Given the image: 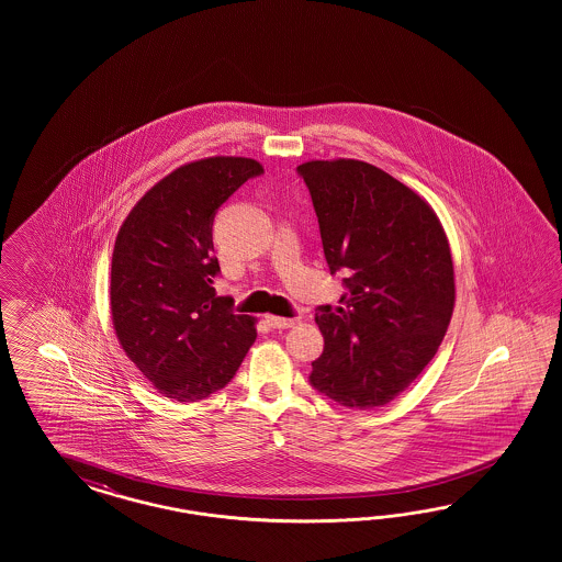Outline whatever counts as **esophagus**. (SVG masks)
Listing matches in <instances>:
<instances>
[{"label":"esophagus","mask_w":562,"mask_h":562,"mask_svg":"<svg viewBox=\"0 0 562 562\" xmlns=\"http://www.w3.org/2000/svg\"><path fill=\"white\" fill-rule=\"evenodd\" d=\"M266 324L273 327V329H289L294 325V319H284V317H273V315H266Z\"/></svg>","instance_id":"1"}]
</instances>
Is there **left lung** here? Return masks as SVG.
Wrapping results in <instances>:
<instances>
[{"instance_id": "left-lung-1", "label": "left lung", "mask_w": 562, "mask_h": 562, "mask_svg": "<svg viewBox=\"0 0 562 562\" xmlns=\"http://www.w3.org/2000/svg\"><path fill=\"white\" fill-rule=\"evenodd\" d=\"M296 172L329 272L346 273L340 306H317L325 346L308 381L346 408L385 406L423 373L451 322L453 261L441 222L369 162L311 160Z\"/></svg>"}]
</instances>
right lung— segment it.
<instances>
[{
    "mask_svg": "<svg viewBox=\"0 0 562 562\" xmlns=\"http://www.w3.org/2000/svg\"><path fill=\"white\" fill-rule=\"evenodd\" d=\"M251 158L216 156L172 170L121 224L111 261V313L125 355L162 395L198 402L237 374L257 331L216 296L214 216L247 179Z\"/></svg>",
    "mask_w": 562,
    "mask_h": 562,
    "instance_id": "1",
    "label": "right lung"
}]
</instances>
